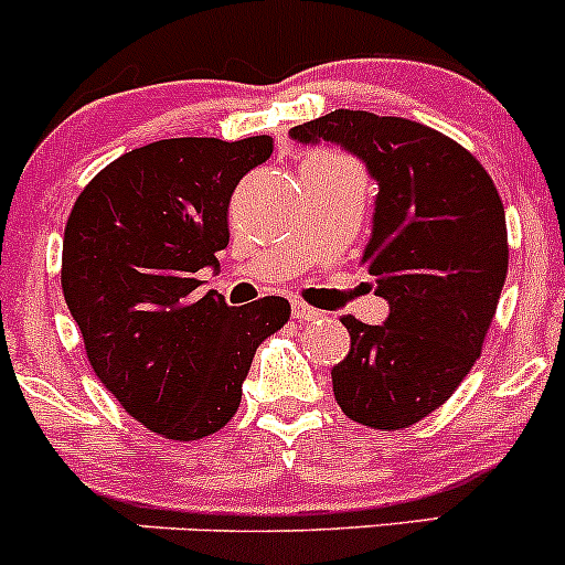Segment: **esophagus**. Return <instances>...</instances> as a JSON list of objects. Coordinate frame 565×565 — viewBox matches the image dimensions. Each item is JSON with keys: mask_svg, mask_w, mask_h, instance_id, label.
<instances>
[{"mask_svg": "<svg viewBox=\"0 0 565 565\" xmlns=\"http://www.w3.org/2000/svg\"><path fill=\"white\" fill-rule=\"evenodd\" d=\"M292 317L298 319V322H315V319H319L322 315H319L317 309H311V306L300 303V300H295L292 303Z\"/></svg>", "mask_w": 565, "mask_h": 565, "instance_id": "esophagus-1", "label": "esophagus"}]
</instances>
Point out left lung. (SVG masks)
<instances>
[{
    "label": "left lung",
    "instance_id": "obj_1",
    "mask_svg": "<svg viewBox=\"0 0 565 565\" xmlns=\"http://www.w3.org/2000/svg\"><path fill=\"white\" fill-rule=\"evenodd\" d=\"M289 136L341 145L377 180L361 265L391 315L383 324L341 317L350 352L330 377L347 418L407 429L459 388L498 311L509 273L498 188L476 156L413 119L335 108Z\"/></svg>",
    "mask_w": 565,
    "mask_h": 565
}]
</instances>
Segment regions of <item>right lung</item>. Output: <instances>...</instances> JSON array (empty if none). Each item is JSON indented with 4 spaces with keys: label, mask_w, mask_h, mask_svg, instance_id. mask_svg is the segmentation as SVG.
Listing matches in <instances>:
<instances>
[{
    "label": "right lung",
    "mask_w": 565,
    "mask_h": 565,
    "mask_svg": "<svg viewBox=\"0 0 565 565\" xmlns=\"http://www.w3.org/2000/svg\"><path fill=\"white\" fill-rule=\"evenodd\" d=\"M273 152L270 136L161 139L93 177L62 241V292L89 366L128 415L167 440H202L235 418L254 352L289 300L232 309L199 298V270L230 246V199Z\"/></svg>",
    "instance_id": "right-lung-1"
}]
</instances>
